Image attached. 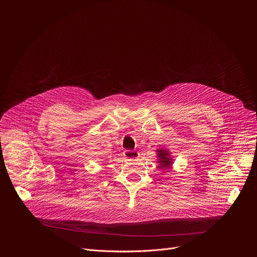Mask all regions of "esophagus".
I'll use <instances>...</instances> for the list:
<instances>
[{
    "label": "esophagus",
    "instance_id": "34e87169",
    "mask_svg": "<svg viewBox=\"0 0 257 257\" xmlns=\"http://www.w3.org/2000/svg\"><path fill=\"white\" fill-rule=\"evenodd\" d=\"M139 154L138 152H134V151H130V150H127L124 152V157L126 159H136L138 158Z\"/></svg>",
    "mask_w": 257,
    "mask_h": 257
}]
</instances>
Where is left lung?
Segmentation results:
<instances>
[{
	"label": "left lung",
	"mask_w": 257,
	"mask_h": 257,
	"mask_svg": "<svg viewBox=\"0 0 257 257\" xmlns=\"http://www.w3.org/2000/svg\"><path fill=\"white\" fill-rule=\"evenodd\" d=\"M159 157H161V161L159 163H162L163 166H165L167 168V166L171 165V160L169 158H166V156L168 155V153L166 151H159Z\"/></svg>",
	"instance_id": "left-lung-1"
}]
</instances>
